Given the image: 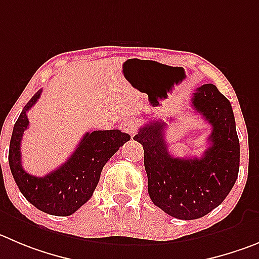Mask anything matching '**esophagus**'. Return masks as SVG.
<instances>
[{"mask_svg":"<svg viewBox=\"0 0 259 259\" xmlns=\"http://www.w3.org/2000/svg\"><path fill=\"white\" fill-rule=\"evenodd\" d=\"M121 129L122 132L129 134L130 137H134L137 134V130H138V121L134 120V118H129V120H125L124 122L121 124Z\"/></svg>","mask_w":259,"mask_h":259,"instance_id":"1","label":"esophagus"}]
</instances>
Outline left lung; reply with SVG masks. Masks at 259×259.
Segmentation results:
<instances>
[{"instance_id": "8db88e82", "label": "left lung", "mask_w": 259, "mask_h": 259, "mask_svg": "<svg viewBox=\"0 0 259 259\" xmlns=\"http://www.w3.org/2000/svg\"><path fill=\"white\" fill-rule=\"evenodd\" d=\"M192 106L212 125L209 147L200 158H179L168 151L166 124L154 120L139 129L134 141L144 149L152 202L170 216L195 220L220 206L238 179L240 146L230 102L213 84L193 93Z\"/></svg>"}]
</instances>
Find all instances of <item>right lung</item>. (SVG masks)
I'll return each instance as SVG.
<instances>
[{"mask_svg":"<svg viewBox=\"0 0 259 259\" xmlns=\"http://www.w3.org/2000/svg\"><path fill=\"white\" fill-rule=\"evenodd\" d=\"M42 89L31 97L14 125L10 141L9 163L21 194L39 211L53 216H70L93 195L103 166L127 141L121 130H96L85 133L78 148L66 162L46 176L26 172L21 165L20 144L29 126L26 112L39 100Z\"/></svg>","mask_w":259,"mask_h":259,"instance_id":"add662e5","label":"right lung"}]
</instances>
